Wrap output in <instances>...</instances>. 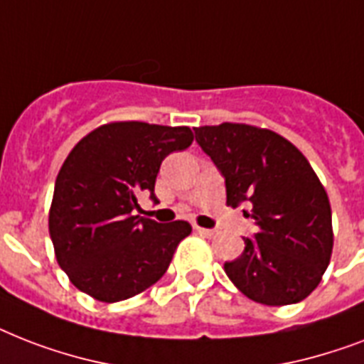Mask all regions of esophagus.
<instances>
[{"label": "esophagus", "instance_id": "1", "mask_svg": "<svg viewBox=\"0 0 364 364\" xmlns=\"http://www.w3.org/2000/svg\"><path fill=\"white\" fill-rule=\"evenodd\" d=\"M196 231L199 232V235H203V237H214V235H216L214 229H205V228H199V225H196Z\"/></svg>", "mask_w": 364, "mask_h": 364}]
</instances>
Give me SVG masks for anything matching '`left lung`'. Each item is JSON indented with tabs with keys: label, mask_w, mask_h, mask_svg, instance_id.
<instances>
[{
	"label": "left lung",
	"mask_w": 364,
	"mask_h": 364,
	"mask_svg": "<svg viewBox=\"0 0 364 364\" xmlns=\"http://www.w3.org/2000/svg\"><path fill=\"white\" fill-rule=\"evenodd\" d=\"M196 141L225 178L228 205H252L257 232L223 264L238 291L267 306L295 304L321 282L333 254L327 191L297 146L246 124L196 127Z\"/></svg>",
	"instance_id": "left-lung-1"
}]
</instances>
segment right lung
Masks as SVG:
<instances>
[{
	"label": "right lung",
	"mask_w": 364,
	"mask_h": 364,
	"mask_svg": "<svg viewBox=\"0 0 364 364\" xmlns=\"http://www.w3.org/2000/svg\"><path fill=\"white\" fill-rule=\"evenodd\" d=\"M193 142L190 127L112 122L73 148L58 173L48 231L58 264L77 289L101 302L139 295L168 269L191 232L188 222L135 216L168 154Z\"/></svg>",
	"instance_id": "obj_1"
}]
</instances>
